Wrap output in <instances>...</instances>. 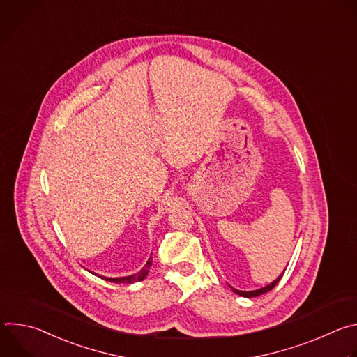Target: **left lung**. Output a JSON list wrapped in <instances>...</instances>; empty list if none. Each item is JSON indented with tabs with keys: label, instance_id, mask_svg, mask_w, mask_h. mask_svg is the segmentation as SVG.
<instances>
[{
	"label": "left lung",
	"instance_id": "1",
	"mask_svg": "<svg viewBox=\"0 0 357 357\" xmlns=\"http://www.w3.org/2000/svg\"><path fill=\"white\" fill-rule=\"evenodd\" d=\"M285 273V270L271 282V284H268V285H266V287H263V288H259V289H254V291H240V289H236V288H233L231 285H229L230 288H231V291L234 292V294H237V295H240V296H244V298H254V296H259V295H263V294H266V292H268V291H271L275 285H277V282L281 280V277H282V274Z\"/></svg>",
	"mask_w": 357,
	"mask_h": 357
}]
</instances>
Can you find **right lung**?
I'll list each match as a JSON object with an SVG mask.
<instances>
[{"instance_id": "add662e5", "label": "right lung", "mask_w": 357, "mask_h": 357, "mask_svg": "<svg viewBox=\"0 0 357 357\" xmlns=\"http://www.w3.org/2000/svg\"><path fill=\"white\" fill-rule=\"evenodd\" d=\"M151 266H152V257H149L148 259V261H146V264L137 273V274H132V275H127V277H117V278H112V277H103V275H98V274H94L93 271H90L91 274H94V275H98L100 278H103V280H106V281H110V282H116V284H132V282H137V281H142L146 275H148V273H149V268H151Z\"/></svg>"}]
</instances>
